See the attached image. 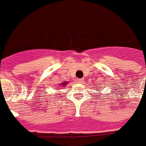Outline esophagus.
<instances>
[{"instance_id": "esophagus-1", "label": "esophagus", "mask_w": 146, "mask_h": 146, "mask_svg": "<svg viewBox=\"0 0 146 146\" xmlns=\"http://www.w3.org/2000/svg\"><path fill=\"white\" fill-rule=\"evenodd\" d=\"M77 81H78V83H82V82H83V81H82V79H78V80H77Z\"/></svg>"}]
</instances>
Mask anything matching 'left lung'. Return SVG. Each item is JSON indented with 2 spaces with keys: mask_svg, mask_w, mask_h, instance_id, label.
<instances>
[{
  "mask_svg": "<svg viewBox=\"0 0 146 146\" xmlns=\"http://www.w3.org/2000/svg\"><path fill=\"white\" fill-rule=\"evenodd\" d=\"M99 91H101V90H99Z\"/></svg>",
  "mask_w": 146,
  "mask_h": 146,
  "instance_id": "obj_1",
  "label": "left lung"
}]
</instances>
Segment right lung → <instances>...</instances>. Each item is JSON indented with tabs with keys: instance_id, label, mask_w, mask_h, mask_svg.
I'll return each instance as SVG.
<instances>
[{
	"instance_id": "right-lung-1",
	"label": "right lung",
	"mask_w": 146,
	"mask_h": 146,
	"mask_svg": "<svg viewBox=\"0 0 146 146\" xmlns=\"http://www.w3.org/2000/svg\"><path fill=\"white\" fill-rule=\"evenodd\" d=\"M67 83H68V82H63V83H60V86H64Z\"/></svg>"
}]
</instances>
